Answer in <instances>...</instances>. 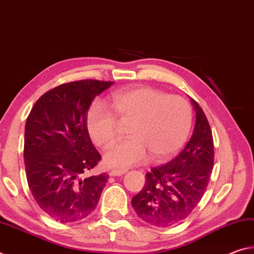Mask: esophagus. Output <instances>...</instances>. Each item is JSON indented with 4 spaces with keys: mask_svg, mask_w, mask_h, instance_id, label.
Returning a JSON list of instances; mask_svg holds the SVG:
<instances>
[{
    "mask_svg": "<svg viewBox=\"0 0 254 254\" xmlns=\"http://www.w3.org/2000/svg\"><path fill=\"white\" fill-rule=\"evenodd\" d=\"M127 173V170H119V169H113L110 171V176H122Z\"/></svg>",
    "mask_w": 254,
    "mask_h": 254,
    "instance_id": "esophagus-1",
    "label": "esophagus"
}]
</instances>
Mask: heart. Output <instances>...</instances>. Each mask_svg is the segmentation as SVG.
Returning <instances> with one entry per match:
<instances>
[{"label": "heart", "mask_w": 254, "mask_h": 254, "mask_svg": "<svg viewBox=\"0 0 254 254\" xmlns=\"http://www.w3.org/2000/svg\"><path fill=\"white\" fill-rule=\"evenodd\" d=\"M111 106L120 120L127 121L131 136L105 150L104 163L126 169L144 161L151 153L165 161L177 153L190 133L192 115L189 103L177 95H167L143 86L112 94ZM102 102H94L87 114V130L93 142L104 147L117 135V118Z\"/></svg>", "instance_id": "b5f03b06"}]
</instances>
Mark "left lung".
I'll return each mask as SVG.
<instances>
[{
  "instance_id": "left-lung-1",
  "label": "left lung",
  "mask_w": 254,
  "mask_h": 254,
  "mask_svg": "<svg viewBox=\"0 0 254 254\" xmlns=\"http://www.w3.org/2000/svg\"><path fill=\"white\" fill-rule=\"evenodd\" d=\"M196 122L190 140L174 160L145 175V184L132 198L135 213L149 224L166 227L185 220L199 203L214 165V143L206 115L190 98Z\"/></svg>"
}]
</instances>
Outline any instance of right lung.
I'll use <instances>...</instances> for the list:
<instances>
[{"label": "right lung", "instance_id": "right-lung-1", "mask_svg": "<svg viewBox=\"0 0 254 254\" xmlns=\"http://www.w3.org/2000/svg\"><path fill=\"white\" fill-rule=\"evenodd\" d=\"M113 81L59 85L33 105L25 122L24 165L33 198L53 220L78 222L100 200L109 175L83 177L101 160L87 130V113Z\"/></svg>", "mask_w": 254, "mask_h": 254}]
</instances>
